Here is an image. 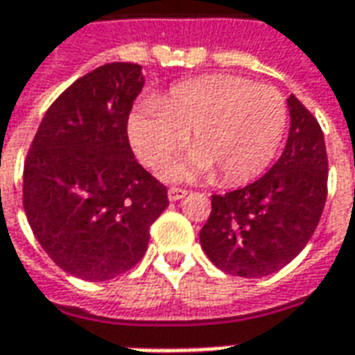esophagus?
Wrapping results in <instances>:
<instances>
[{
    "instance_id": "34e87169",
    "label": "esophagus",
    "mask_w": 355,
    "mask_h": 355,
    "mask_svg": "<svg viewBox=\"0 0 355 355\" xmlns=\"http://www.w3.org/2000/svg\"><path fill=\"white\" fill-rule=\"evenodd\" d=\"M188 194L187 188H178V187H171L168 188V200H173V202H177L180 198H184Z\"/></svg>"
}]
</instances>
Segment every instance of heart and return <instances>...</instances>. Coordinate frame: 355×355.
Segmentation results:
<instances>
[{"label": "heart", "mask_w": 355, "mask_h": 355, "mask_svg": "<svg viewBox=\"0 0 355 355\" xmlns=\"http://www.w3.org/2000/svg\"><path fill=\"white\" fill-rule=\"evenodd\" d=\"M288 128V103L276 87L241 76H208L175 85L159 105L130 116L136 155L157 168L188 141L196 149L165 168L168 177L216 173L221 184L259 177L278 153Z\"/></svg>", "instance_id": "heart-1"}]
</instances>
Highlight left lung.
<instances>
[{
    "label": "left lung",
    "instance_id": "obj_1",
    "mask_svg": "<svg viewBox=\"0 0 355 355\" xmlns=\"http://www.w3.org/2000/svg\"><path fill=\"white\" fill-rule=\"evenodd\" d=\"M289 136L282 157L252 184L211 196L200 231L208 259L231 276L264 278L309 243L327 202L329 159L317 118L288 98Z\"/></svg>",
    "mask_w": 355,
    "mask_h": 355
}]
</instances>
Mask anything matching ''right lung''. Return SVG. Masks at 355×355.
<instances>
[{"instance_id":"1","label":"right lung","mask_w":355,"mask_h":355,"mask_svg":"<svg viewBox=\"0 0 355 355\" xmlns=\"http://www.w3.org/2000/svg\"><path fill=\"white\" fill-rule=\"evenodd\" d=\"M146 83L114 62L79 77L46 110L23 168V208L60 268L107 282L144 259L167 187L137 163L128 118Z\"/></svg>"}]
</instances>
